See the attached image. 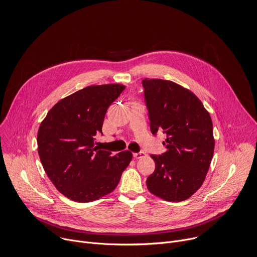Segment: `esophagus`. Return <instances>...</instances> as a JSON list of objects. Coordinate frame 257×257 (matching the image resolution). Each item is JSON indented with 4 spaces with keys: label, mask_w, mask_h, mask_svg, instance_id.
<instances>
[{
    "label": "esophagus",
    "mask_w": 257,
    "mask_h": 257,
    "mask_svg": "<svg viewBox=\"0 0 257 257\" xmlns=\"http://www.w3.org/2000/svg\"><path fill=\"white\" fill-rule=\"evenodd\" d=\"M146 156V153H144V152H139V153H134L133 154V157L135 158V159H142V158H144Z\"/></svg>",
    "instance_id": "esophagus-1"
}]
</instances>
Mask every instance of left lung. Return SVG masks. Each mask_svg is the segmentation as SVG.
Masks as SVG:
<instances>
[{
    "mask_svg": "<svg viewBox=\"0 0 257 257\" xmlns=\"http://www.w3.org/2000/svg\"><path fill=\"white\" fill-rule=\"evenodd\" d=\"M153 134L163 130L166 152L152 155L155 171L148 190L169 202H181L203 184L214 153L211 116L192 91L174 82L143 80Z\"/></svg>",
    "mask_w": 257,
    "mask_h": 257,
    "instance_id": "left-lung-1",
    "label": "left lung"
}]
</instances>
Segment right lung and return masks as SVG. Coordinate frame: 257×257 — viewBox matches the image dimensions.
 <instances>
[{"label":"right lung","mask_w":257,"mask_h":257,"mask_svg":"<svg viewBox=\"0 0 257 257\" xmlns=\"http://www.w3.org/2000/svg\"><path fill=\"white\" fill-rule=\"evenodd\" d=\"M124 89L121 84L88 86L59 100L42 121L37 138L41 163L66 198L87 203L111 193L131 162L129 151L112 156L94 145L108 106Z\"/></svg>","instance_id":"obj_1"}]
</instances>
